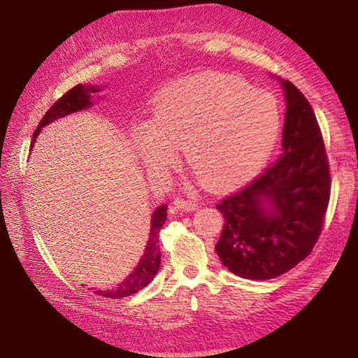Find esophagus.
<instances>
[{
  "instance_id": "esophagus-1",
  "label": "esophagus",
  "mask_w": 358,
  "mask_h": 358,
  "mask_svg": "<svg viewBox=\"0 0 358 358\" xmlns=\"http://www.w3.org/2000/svg\"><path fill=\"white\" fill-rule=\"evenodd\" d=\"M173 205L178 210H185V212H194V210H197L199 203L195 202V200H187V199H180V197H176Z\"/></svg>"
}]
</instances>
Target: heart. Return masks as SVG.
Listing matches in <instances>:
<instances>
[{
  "instance_id": "obj_1",
  "label": "heart",
  "mask_w": 358,
  "mask_h": 358,
  "mask_svg": "<svg viewBox=\"0 0 358 358\" xmlns=\"http://www.w3.org/2000/svg\"><path fill=\"white\" fill-rule=\"evenodd\" d=\"M280 125L271 92L234 76L200 73L164 86L153 99L151 120L131 125V141L151 174L163 176L184 146L205 182L228 187L266 163Z\"/></svg>"
}]
</instances>
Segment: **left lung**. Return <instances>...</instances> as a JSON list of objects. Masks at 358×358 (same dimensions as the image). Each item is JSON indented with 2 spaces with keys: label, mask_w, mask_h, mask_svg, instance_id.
<instances>
[{
  "label": "left lung",
  "mask_w": 358,
  "mask_h": 358,
  "mask_svg": "<svg viewBox=\"0 0 358 358\" xmlns=\"http://www.w3.org/2000/svg\"><path fill=\"white\" fill-rule=\"evenodd\" d=\"M277 163L217 205L224 217L220 261L234 275L268 280L300 264L317 241L329 203L331 176L310 102L290 81Z\"/></svg>",
  "instance_id": "left-lung-1"
}]
</instances>
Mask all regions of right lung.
Segmentation results:
<instances>
[{
  "mask_svg": "<svg viewBox=\"0 0 358 358\" xmlns=\"http://www.w3.org/2000/svg\"><path fill=\"white\" fill-rule=\"evenodd\" d=\"M97 92H101V87L91 85H78L73 87V90L65 92V94L47 110V114L42 117V120L38 122L37 130L34 131L31 146L36 143V138L45 125L52 124V122H55L58 119H63V117L70 114H75V112L86 110L94 106L92 97L97 96ZM166 217H168V205H159V207L153 212V215H151L150 238L148 243H146L143 256H141L138 264H136V267L130 272L129 277H125L124 280L119 283V287L110 288V290H97V295L112 298V300L117 298V300H119V298L135 295L136 292H140L141 288H145L151 280H153L155 275L159 271L161 264V252L158 243L159 231L166 222Z\"/></svg>",
  "mask_w": 358,
  "mask_h": 358,
  "instance_id": "obj_1",
  "label": "right lung"
}]
</instances>
